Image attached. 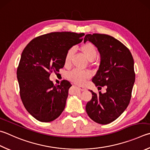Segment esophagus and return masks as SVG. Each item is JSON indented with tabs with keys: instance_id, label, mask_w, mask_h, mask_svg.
I'll return each mask as SVG.
<instances>
[{
	"instance_id": "esophagus-1",
	"label": "esophagus",
	"mask_w": 150,
	"mask_h": 150,
	"mask_svg": "<svg viewBox=\"0 0 150 150\" xmlns=\"http://www.w3.org/2000/svg\"><path fill=\"white\" fill-rule=\"evenodd\" d=\"M78 87H79V89L81 90V91H86V88H85V87L83 86H79Z\"/></svg>"
}]
</instances>
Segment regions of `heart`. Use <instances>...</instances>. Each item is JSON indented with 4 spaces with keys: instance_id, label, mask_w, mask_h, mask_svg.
<instances>
[{
    "instance_id": "1",
    "label": "heart",
    "mask_w": 150,
    "mask_h": 150,
    "mask_svg": "<svg viewBox=\"0 0 150 150\" xmlns=\"http://www.w3.org/2000/svg\"><path fill=\"white\" fill-rule=\"evenodd\" d=\"M80 50L84 54L90 61H93L98 56V50L96 47L91 42H86L80 47ZM74 53V50L70 48L67 51L64 58V65L69 66L71 62V59ZM91 77L89 71H82L80 69H73L68 73L67 77L71 82L77 84H84Z\"/></svg>"
}]
</instances>
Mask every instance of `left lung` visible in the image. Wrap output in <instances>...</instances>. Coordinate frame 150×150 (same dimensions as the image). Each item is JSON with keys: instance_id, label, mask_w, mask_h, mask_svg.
<instances>
[{"instance_id": "1", "label": "left lung", "mask_w": 150, "mask_h": 150, "mask_svg": "<svg viewBox=\"0 0 150 150\" xmlns=\"http://www.w3.org/2000/svg\"><path fill=\"white\" fill-rule=\"evenodd\" d=\"M96 46L101 56L96 74L92 78L98 88L106 92L96 94L86 105V113L97 123L106 125L117 119L129 105L135 81L134 59L129 49L115 38L105 34H88L84 37Z\"/></svg>"}]
</instances>
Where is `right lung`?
<instances>
[{
  "mask_svg": "<svg viewBox=\"0 0 150 150\" xmlns=\"http://www.w3.org/2000/svg\"><path fill=\"white\" fill-rule=\"evenodd\" d=\"M84 35L50 33L35 38L23 49L17 69L20 94L24 107L37 120L52 121L64 111L71 84L63 80L54 85L49 77L64 67L67 51L82 41Z\"/></svg>",
  "mask_w": 150,
  "mask_h": 150,
  "instance_id": "right-lung-1",
  "label": "right lung"
}]
</instances>
